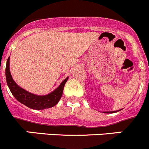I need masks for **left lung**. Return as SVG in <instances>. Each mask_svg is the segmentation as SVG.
Returning a JSON list of instances; mask_svg holds the SVG:
<instances>
[{
  "label": "left lung",
  "mask_w": 149,
  "mask_h": 149,
  "mask_svg": "<svg viewBox=\"0 0 149 149\" xmlns=\"http://www.w3.org/2000/svg\"><path fill=\"white\" fill-rule=\"evenodd\" d=\"M119 111H120V110H119ZM103 111L104 113H106V114H111V113H115V112H117V111Z\"/></svg>",
  "instance_id": "1"
}]
</instances>
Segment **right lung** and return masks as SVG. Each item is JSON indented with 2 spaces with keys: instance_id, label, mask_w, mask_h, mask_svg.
Wrapping results in <instances>:
<instances>
[{
  "instance_id": "obj_1",
  "label": "right lung",
  "mask_w": 149,
  "mask_h": 149,
  "mask_svg": "<svg viewBox=\"0 0 149 149\" xmlns=\"http://www.w3.org/2000/svg\"><path fill=\"white\" fill-rule=\"evenodd\" d=\"M6 78L10 91L17 101L32 109L42 110L51 108L58 104L69 77L66 78L58 88L47 95H39L33 94L19 86L13 79L10 72V57H8L6 67Z\"/></svg>"
}]
</instances>
